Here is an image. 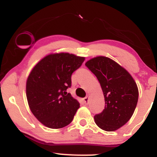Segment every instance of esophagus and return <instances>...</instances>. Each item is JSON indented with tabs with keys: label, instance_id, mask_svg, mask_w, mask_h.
Here are the masks:
<instances>
[{
	"label": "esophagus",
	"instance_id": "34e87169",
	"mask_svg": "<svg viewBox=\"0 0 157 157\" xmlns=\"http://www.w3.org/2000/svg\"><path fill=\"white\" fill-rule=\"evenodd\" d=\"M83 102L85 104H87L88 102H89V97H86L85 98H83Z\"/></svg>",
	"mask_w": 157,
	"mask_h": 157
}]
</instances>
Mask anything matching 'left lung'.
<instances>
[{
    "instance_id": "obj_1",
    "label": "left lung",
    "mask_w": 157,
    "mask_h": 157,
    "mask_svg": "<svg viewBox=\"0 0 157 157\" xmlns=\"http://www.w3.org/2000/svg\"><path fill=\"white\" fill-rule=\"evenodd\" d=\"M86 66L97 77L105 98V109L95 115V123L104 131L117 130L130 120L136 109V83L125 68L109 57H94Z\"/></svg>"
}]
</instances>
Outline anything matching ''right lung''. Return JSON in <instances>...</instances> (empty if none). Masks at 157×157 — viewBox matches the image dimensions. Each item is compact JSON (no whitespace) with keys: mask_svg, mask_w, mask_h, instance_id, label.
<instances>
[{"mask_svg":"<svg viewBox=\"0 0 157 157\" xmlns=\"http://www.w3.org/2000/svg\"><path fill=\"white\" fill-rule=\"evenodd\" d=\"M85 57L69 53L51 54L39 61L26 81V97L30 110L43 125L61 128L73 120L80 103L66 90L71 75Z\"/></svg>","mask_w":157,"mask_h":157,"instance_id":"obj_1","label":"right lung"}]
</instances>
